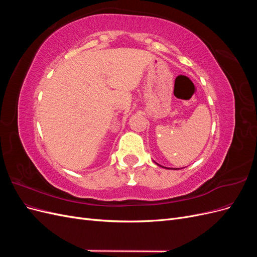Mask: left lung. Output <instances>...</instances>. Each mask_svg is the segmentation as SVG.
I'll return each instance as SVG.
<instances>
[{"label":"left lung","instance_id":"1","mask_svg":"<svg viewBox=\"0 0 257 257\" xmlns=\"http://www.w3.org/2000/svg\"><path fill=\"white\" fill-rule=\"evenodd\" d=\"M157 164H158V163H157ZM158 165H159V164H158ZM160 166H161V165H160ZM162 167H163V166H162ZM164 168H166V167H164ZM168 169H169V168H168ZM170 169H172V168H170ZM177 169H179V168H177Z\"/></svg>","mask_w":257,"mask_h":257}]
</instances>
